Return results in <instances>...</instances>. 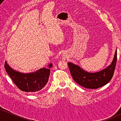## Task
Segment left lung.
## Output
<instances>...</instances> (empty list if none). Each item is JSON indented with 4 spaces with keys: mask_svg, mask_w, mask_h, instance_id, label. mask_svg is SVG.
Returning <instances> with one entry per match:
<instances>
[{
    "mask_svg": "<svg viewBox=\"0 0 121 121\" xmlns=\"http://www.w3.org/2000/svg\"><path fill=\"white\" fill-rule=\"evenodd\" d=\"M117 49L111 64L107 67L96 72H88L78 65L68 63L70 72L74 81L87 89H98L111 81L115 70L117 62Z\"/></svg>",
    "mask_w": 121,
    "mask_h": 121,
    "instance_id": "8db88e82",
    "label": "left lung"
}]
</instances>
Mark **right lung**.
I'll use <instances>...</instances> for the list:
<instances>
[{"label": "right lung", "mask_w": 121, "mask_h": 121, "mask_svg": "<svg viewBox=\"0 0 121 121\" xmlns=\"http://www.w3.org/2000/svg\"><path fill=\"white\" fill-rule=\"evenodd\" d=\"M53 64L50 63L48 68H41L35 72L23 73L13 69L5 61V71L10 78L21 90L25 92H36L42 89L49 80L50 68Z\"/></svg>", "instance_id": "obj_1"}]
</instances>
